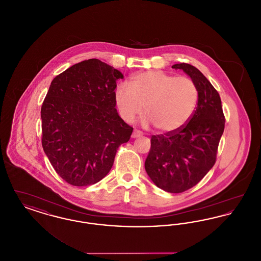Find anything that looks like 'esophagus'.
<instances>
[{"mask_svg": "<svg viewBox=\"0 0 261 261\" xmlns=\"http://www.w3.org/2000/svg\"><path fill=\"white\" fill-rule=\"evenodd\" d=\"M142 136V133L140 132V131H138V130H134L133 131V133H132V138L133 139H135V138H139V137Z\"/></svg>", "mask_w": 261, "mask_h": 261, "instance_id": "34e87169", "label": "esophagus"}]
</instances>
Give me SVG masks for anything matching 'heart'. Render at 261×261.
<instances>
[{"label": "heart", "instance_id": "heart-1", "mask_svg": "<svg viewBox=\"0 0 261 261\" xmlns=\"http://www.w3.org/2000/svg\"><path fill=\"white\" fill-rule=\"evenodd\" d=\"M121 117L133 122L145 107V127L153 125L162 133H173L187 124L198 105L199 90L188 77L151 70L120 83L114 94Z\"/></svg>", "mask_w": 261, "mask_h": 261}]
</instances>
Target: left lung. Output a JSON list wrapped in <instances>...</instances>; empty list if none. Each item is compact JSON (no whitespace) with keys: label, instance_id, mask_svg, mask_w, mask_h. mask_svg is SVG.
<instances>
[{"label":"left lung","instance_id":"obj_1","mask_svg":"<svg viewBox=\"0 0 261 261\" xmlns=\"http://www.w3.org/2000/svg\"><path fill=\"white\" fill-rule=\"evenodd\" d=\"M172 68L183 70L195 82L198 106L184 127L150 138L145 169L155 186L178 194L197 185L214 165L225 118L218 92L198 68L188 63Z\"/></svg>","mask_w":261,"mask_h":261}]
</instances>
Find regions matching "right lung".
I'll return each mask as SVG.
<instances>
[{"label":"right lung","instance_id":"right-lung-1","mask_svg":"<svg viewBox=\"0 0 261 261\" xmlns=\"http://www.w3.org/2000/svg\"><path fill=\"white\" fill-rule=\"evenodd\" d=\"M123 74L97 59L78 62L54 78L41 108L42 146L56 172L70 185L98 183L112 169L133 128L115 109Z\"/></svg>","mask_w":261,"mask_h":261}]
</instances>
